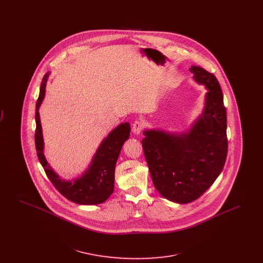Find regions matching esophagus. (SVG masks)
<instances>
[{
	"label": "esophagus",
	"instance_id": "esophagus-1",
	"mask_svg": "<svg viewBox=\"0 0 263 263\" xmlns=\"http://www.w3.org/2000/svg\"><path fill=\"white\" fill-rule=\"evenodd\" d=\"M144 122L143 120H136L133 124H132V131L134 134H140L144 128Z\"/></svg>",
	"mask_w": 263,
	"mask_h": 263
}]
</instances>
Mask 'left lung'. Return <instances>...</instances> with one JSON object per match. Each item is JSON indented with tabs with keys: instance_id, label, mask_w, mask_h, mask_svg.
<instances>
[{
	"instance_id": "8db88e82",
	"label": "left lung",
	"mask_w": 263,
	"mask_h": 263,
	"mask_svg": "<svg viewBox=\"0 0 263 263\" xmlns=\"http://www.w3.org/2000/svg\"><path fill=\"white\" fill-rule=\"evenodd\" d=\"M194 79L208 88L206 106L186 134L145 131V159L157 190L164 198L185 204L196 200L223 171L228 153L227 112L214 74L192 66Z\"/></svg>"
}]
</instances>
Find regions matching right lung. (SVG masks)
Returning <instances> with one entry per match:
<instances>
[{"label":"right lung","instance_id":"add662e5","mask_svg":"<svg viewBox=\"0 0 263 263\" xmlns=\"http://www.w3.org/2000/svg\"><path fill=\"white\" fill-rule=\"evenodd\" d=\"M48 74L43 77L35 109V148L38 160L52 184L68 200L82 205H96L106 200L113 192L115 164L119 153L126 140L130 135V125L122 123L116 127L105 138L95 155L88 171L81 178L73 182L61 180L56 175L43 155V138L39 118V106L45 96V86Z\"/></svg>","mask_w":263,"mask_h":263}]
</instances>
